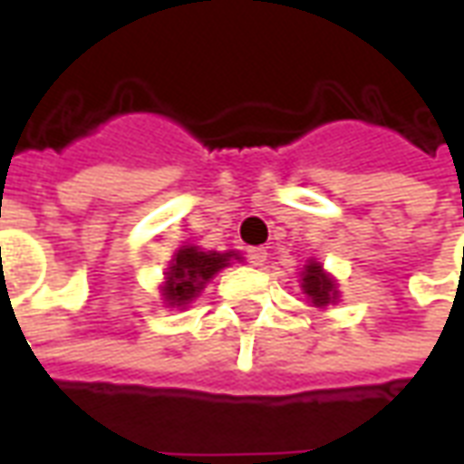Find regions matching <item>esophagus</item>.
I'll use <instances>...</instances> for the list:
<instances>
[{"label":"esophagus","mask_w":464,"mask_h":464,"mask_svg":"<svg viewBox=\"0 0 464 464\" xmlns=\"http://www.w3.org/2000/svg\"><path fill=\"white\" fill-rule=\"evenodd\" d=\"M248 261L253 266H263V263L268 261V253H266V248H248Z\"/></svg>","instance_id":"esophagus-1"}]
</instances>
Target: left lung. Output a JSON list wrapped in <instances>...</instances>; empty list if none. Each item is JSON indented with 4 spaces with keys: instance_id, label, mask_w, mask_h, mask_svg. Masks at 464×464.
<instances>
[{
    "instance_id": "8db88e82",
    "label": "left lung",
    "mask_w": 464,
    "mask_h": 464,
    "mask_svg": "<svg viewBox=\"0 0 464 464\" xmlns=\"http://www.w3.org/2000/svg\"><path fill=\"white\" fill-rule=\"evenodd\" d=\"M301 291L305 293V298L313 308H328L341 301V291H338V281L335 276L323 268V263L315 258L303 266L301 271Z\"/></svg>"
}]
</instances>
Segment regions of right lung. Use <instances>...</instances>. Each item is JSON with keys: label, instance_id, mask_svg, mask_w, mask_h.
Instances as JSON below:
<instances>
[{"label": "right lung", "instance_id": "add662e5", "mask_svg": "<svg viewBox=\"0 0 464 464\" xmlns=\"http://www.w3.org/2000/svg\"><path fill=\"white\" fill-rule=\"evenodd\" d=\"M233 261H241V253L203 251L198 246H181L173 253L169 268L163 273V305L166 308H188V303L201 295L206 283L216 278V273L228 268Z\"/></svg>", "mask_w": 464, "mask_h": 464}]
</instances>
